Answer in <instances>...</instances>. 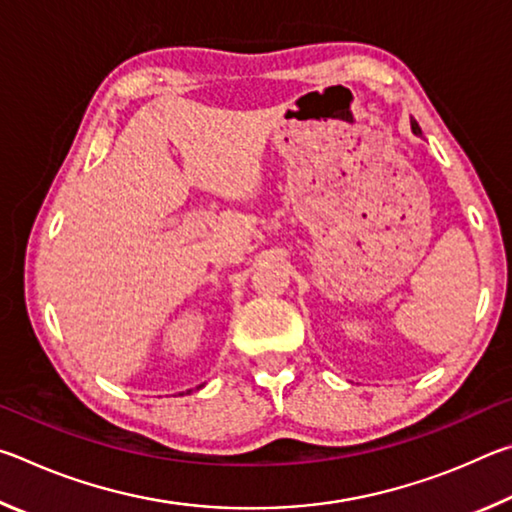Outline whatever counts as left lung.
Here are the masks:
<instances>
[{"label":"left lung","instance_id":"left-lung-1","mask_svg":"<svg viewBox=\"0 0 512 512\" xmlns=\"http://www.w3.org/2000/svg\"><path fill=\"white\" fill-rule=\"evenodd\" d=\"M411 131H413L415 135H422V131H420V126H418V121H415V119H411Z\"/></svg>","mask_w":512,"mask_h":512}]
</instances>
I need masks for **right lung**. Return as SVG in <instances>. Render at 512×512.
Returning a JSON list of instances; mask_svg holds the SVG:
<instances>
[{
    "instance_id": "right-lung-1",
    "label": "right lung",
    "mask_w": 512,
    "mask_h": 512,
    "mask_svg": "<svg viewBox=\"0 0 512 512\" xmlns=\"http://www.w3.org/2000/svg\"><path fill=\"white\" fill-rule=\"evenodd\" d=\"M196 388H201V386H196ZM187 393H192V391H187Z\"/></svg>"
}]
</instances>
